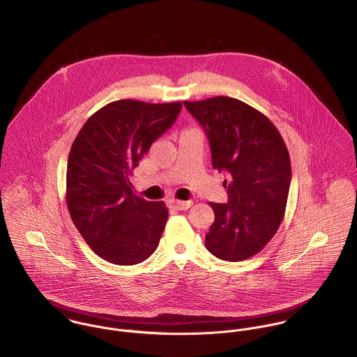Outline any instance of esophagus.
<instances>
[{
  "label": "esophagus",
  "mask_w": 357,
  "mask_h": 357,
  "mask_svg": "<svg viewBox=\"0 0 357 357\" xmlns=\"http://www.w3.org/2000/svg\"><path fill=\"white\" fill-rule=\"evenodd\" d=\"M194 204L192 200H170L169 206L176 210H188Z\"/></svg>",
  "instance_id": "1"
}]
</instances>
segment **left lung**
Returning a JSON list of instances; mask_svg holds the SVG:
<instances>
[{"mask_svg": "<svg viewBox=\"0 0 357 357\" xmlns=\"http://www.w3.org/2000/svg\"><path fill=\"white\" fill-rule=\"evenodd\" d=\"M184 106L206 130L213 167L227 177V203H210L215 220L206 248L218 259H248L284 220L292 177L288 149L275 126L238 99L184 100Z\"/></svg>", "mask_w": 357, "mask_h": 357, "instance_id": "obj_1", "label": "left lung"}]
</instances>
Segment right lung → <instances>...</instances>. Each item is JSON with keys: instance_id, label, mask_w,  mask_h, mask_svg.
Returning <instances> with one entry per match:
<instances>
[{"instance_id": "obj_1", "label": "right lung", "mask_w": 357, "mask_h": 357, "mask_svg": "<svg viewBox=\"0 0 357 357\" xmlns=\"http://www.w3.org/2000/svg\"><path fill=\"white\" fill-rule=\"evenodd\" d=\"M181 106L114 100L79 130L68 157L66 206L102 259L130 266L157 250L169 211L163 202L133 194L130 176L153 142L173 126Z\"/></svg>"}]
</instances>
